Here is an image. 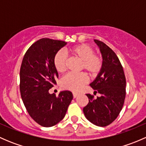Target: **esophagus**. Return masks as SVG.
Here are the masks:
<instances>
[{
	"mask_svg": "<svg viewBox=\"0 0 146 146\" xmlns=\"http://www.w3.org/2000/svg\"><path fill=\"white\" fill-rule=\"evenodd\" d=\"M78 95H79V94L77 93V92H73V98H76V97H77Z\"/></svg>",
	"mask_w": 146,
	"mask_h": 146,
	"instance_id": "1",
	"label": "esophagus"
}]
</instances>
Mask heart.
Masks as SVG:
<instances>
[{"label":"heart","mask_w":146,"mask_h":146,"mask_svg":"<svg viewBox=\"0 0 146 146\" xmlns=\"http://www.w3.org/2000/svg\"><path fill=\"white\" fill-rule=\"evenodd\" d=\"M72 56L82 62L81 69H84L92 77L98 76L102 68V58L95 54L93 48L86 44L76 45L69 49ZM54 68L58 73H64L67 66V58L63 51H59L55 54L53 59ZM88 78L85 73H68L61 80V88L65 90L78 91L86 84Z\"/></svg>","instance_id":"obj_1"}]
</instances>
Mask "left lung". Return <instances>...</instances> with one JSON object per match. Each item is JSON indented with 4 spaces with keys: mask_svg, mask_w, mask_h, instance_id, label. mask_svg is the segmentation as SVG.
I'll use <instances>...</instances> for the list:
<instances>
[{
    "mask_svg": "<svg viewBox=\"0 0 146 146\" xmlns=\"http://www.w3.org/2000/svg\"><path fill=\"white\" fill-rule=\"evenodd\" d=\"M102 56V68L93 82L90 84L95 90L94 94H86L89 102L83 108L88 121L98 126H108L120 113L126 97V78L123 67L117 54L107 44L95 39Z\"/></svg>",
    "mask_w": 146,
    "mask_h": 146,
    "instance_id": "left-lung-1",
    "label": "left lung"
}]
</instances>
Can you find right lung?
<instances>
[{
  "instance_id": "add662e5",
  "label": "right lung",
  "mask_w": 146,
  "mask_h": 146,
  "mask_svg": "<svg viewBox=\"0 0 146 146\" xmlns=\"http://www.w3.org/2000/svg\"><path fill=\"white\" fill-rule=\"evenodd\" d=\"M66 44L48 38L36 41L26 51L20 67V90L25 107L29 116L44 127L64 118L73 98L70 91L60 92L58 97L48 92L58 77L53 59Z\"/></svg>"
}]
</instances>
